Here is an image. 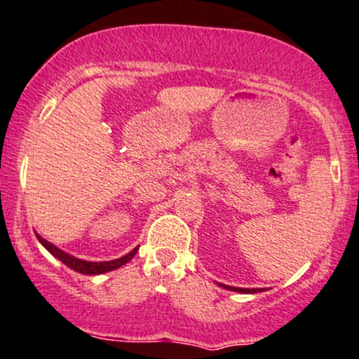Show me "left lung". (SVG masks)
I'll return each mask as SVG.
<instances>
[{
    "label": "left lung",
    "instance_id": "8db88e82",
    "mask_svg": "<svg viewBox=\"0 0 359 359\" xmlns=\"http://www.w3.org/2000/svg\"><path fill=\"white\" fill-rule=\"evenodd\" d=\"M222 287L229 289V290H235V292H242V294H255V292H262V289H242V287H231V285H225L220 284Z\"/></svg>",
    "mask_w": 359,
    "mask_h": 359
}]
</instances>
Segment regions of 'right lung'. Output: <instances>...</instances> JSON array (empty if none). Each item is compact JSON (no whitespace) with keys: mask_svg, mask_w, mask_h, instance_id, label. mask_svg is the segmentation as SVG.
<instances>
[{"mask_svg":"<svg viewBox=\"0 0 359 359\" xmlns=\"http://www.w3.org/2000/svg\"><path fill=\"white\" fill-rule=\"evenodd\" d=\"M36 238H38V242H40L41 245H43L46 250L50 252V254H52L53 257H57V259L60 260V262L65 264L67 267H70L72 271H75V272L86 273V276H97V273H105V272L116 271V269H119L124 264H128L129 260L136 255V252L139 250V247H136L134 250H130L128 255L121 257V259H116V260H109V262H88V260H82V259H77V257L69 255L67 252H63L58 247H55L53 243L46 242V240L41 238L38 233H36Z\"/></svg>","mask_w":359,"mask_h":359,"instance_id":"right-lung-1","label":"right lung"}]
</instances>
